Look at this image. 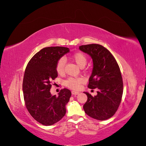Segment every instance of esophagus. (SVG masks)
I'll return each instance as SVG.
<instances>
[{
    "label": "esophagus",
    "mask_w": 146,
    "mask_h": 146,
    "mask_svg": "<svg viewBox=\"0 0 146 146\" xmlns=\"http://www.w3.org/2000/svg\"><path fill=\"white\" fill-rule=\"evenodd\" d=\"M72 94L73 95H78V94H79V92H76V91H73L72 92Z\"/></svg>",
    "instance_id": "34e87169"
}]
</instances>
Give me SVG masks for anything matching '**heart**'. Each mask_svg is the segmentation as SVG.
<instances>
[{
	"instance_id": "1",
	"label": "heart",
	"mask_w": 146,
	"mask_h": 146,
	"mask_svg": "<svg viewBox=\"0 0 146 146\" xmlns=\"http://www.w3.org/2000/svg\"><path fill=\"white\" fill-rule=\"evenodd\" d=\"M72 58L80 68H83L87 63L86 56L81 52H77L76 53L73 54L72 55ZM65 63L66 60L65 58L63 57L60 58L58 60L57 65H56V70L58 74H62L64 72ZM84 82V80L83 78L70 77L65 81V84L66 86L70 89H72L73 90H78Z\"/></svg>"
}]
</instances>
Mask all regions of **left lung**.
<instances>
[{"mask_svg": "<svg viewBox=\"0 0 146 146\" xmlns=\"http://www.w3.org/2000/svg\"><path fill=\"white\" fill-rule=\"evenodd\" d=\"M91 57L93 69L89 80L88 88H98V94L88 96L83 109L89 117L98 120H106L113 116L120 104L123 84L119 67L109 50L99 44H92L79 47Z\"/></svg>", "mask_w": 146, "mask_h": 146, "instance_id": "left-lung-1", "label": "left lung"}]
</instances>
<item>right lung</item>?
<instances>
[{"instance_id":"1","label":"right lung","mask_w":146,"mask_h":146,"mask_svg":"<svg viewBox=\"0 0 146 146\" xmlns=\"http://www.w3.org/2000/svg\"><path fill=\"white\" fill-rule=\"evenodd\" d=\"M69 52L65 47H45L33 56L26 68L23 81L25 106L33 118L43 125L55 124L66 113L71 91L64 88L56 96L50 90L52 81L58 76L57 63Z\"/></svg>"}]
</instances>
